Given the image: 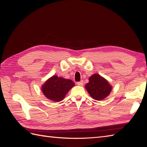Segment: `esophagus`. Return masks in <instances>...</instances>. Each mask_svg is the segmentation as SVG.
<instances>
[{
    "label": "esophagus",
    "instance_id": "obj_1",
    "mask_svg": "<svg viewBox=\"0 0 147 147\" xmlns=\"http://www.w3.org/2000/svg\"><path fill=\"white\" fill-rule=\"evenodd\" d=\"M77 84L78 85H79V86H82V85H84V81L83 80H81L80 82H78L77 83Z\"/></svg>",
    "mask_w": 147,
    "mask_h": 147
}]
</instances>
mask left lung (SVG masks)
<instances>
[{
	"label": "left lung",
	"instance_id": "obj_1",
	"mask_svg": "<svg viewBox=\"0 0 147 147\" xmlns=\"http://www.w3.org/2000/svg\"><path fill=\"white\" fill-rule=\"evenodd\" d=\"M85 88L93 98L102 100L110 94L112 87L100 75L94 74L89 78V82L86 84Z\"/></svg>",
	"mask_w": 147,
	"mask_h": 147
}]
</instances>
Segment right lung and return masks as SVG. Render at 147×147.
Listing matches in <instances>:
<instances>
[{
	"label": "right lung",
	"mask_w": 147,
	"mask_h": 147,
	"mask_svg": "<svg viewBox=\"0 0 147 147\" xmlns=\"http://www.w3.org/2000/svg\"><path fill=\"white\" fill-rule=\"evenodd\" d=\"M74 85L72 80L53 76L46 81L42 86V90L47 98L54 102H60Z\"/></svg>",
	"instance_id": "right-lung-1"
}]
</instances>
